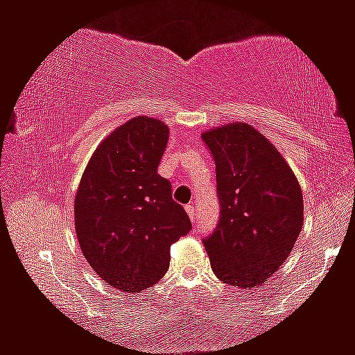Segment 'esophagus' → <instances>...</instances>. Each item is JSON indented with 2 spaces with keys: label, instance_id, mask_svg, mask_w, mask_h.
Returning <instances> with one entry per match:
<instances>
[{
  "label": "esophagus",
  "instance_id": "34e87169",
  "mask_svg": "<svg viewBox=\"0 0 355 355\" xmlns=\"http://www.w3.org/2000/svg\"><path fill=\"white\" fill-rule=\"evenodd\" d=\"M184 210H187V214H188L189 218H191V220L196 218V209H194V205H187V207H184Z\"/></svg>",
  "mask_w": 355,
  "mask_h": 355
}]
</instances>
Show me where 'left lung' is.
Wrapping results in <instances>:
<instances>
[{
    "label": "left lung",
    "mask_w": 355,
    "mask_h": 355,
    "mask_svg": "<svg viewBox=\"0 0 355 355\" xmlns=\"http://www.w3.org/2000/svg\"><path fill=\"white\" fill-rule=\"evenodd\" d=\"M202 140L216 171L220 220L204 237L221 282L253 288L272 276L303 228V193L266 137L244 123L207 130Z\"/></svg>",
    "instance_id": "1"
}]
</instances>
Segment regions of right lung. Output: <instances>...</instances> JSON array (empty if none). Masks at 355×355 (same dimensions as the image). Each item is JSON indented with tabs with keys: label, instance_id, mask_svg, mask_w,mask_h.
Instances as JSON below:
<instances>
[{
	"label": "right lung",
	"instance_id": "add662e5",
	"mask_svg": "<svg viewBox=\"0 0 355 355\" xmlns=\"http://www.w3.org/2000/svg\"><path fill=\"white\" fill-rule=\"evenodd\" d=\"M168 127L139 116L111 132L89 161L75 198L83 255L110 287L129 293L167 272L171 245L191 230L187 211L157 175Z\"/></svg>",
	"mask_w": 355,
	"mask_h": 355
}]
</instances>
